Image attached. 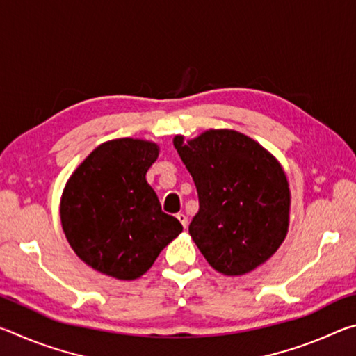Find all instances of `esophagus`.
Masks as SVG:
<instances>
[{
  "label": "esophagus",
  "mask_w": 356,
  "mask_h": 356,
  "mask_svg": "<svg viewBox=\"0 0 356 356\" xmlns=\"http://www.w3.org/2000/svg\"><path fill=\"white\" fill-rule=\"evenodd\" d=\"M176 216H177V220L180 221V225L184 226V229H186V226H188V218H186L184 213H177Z\"/></svg>",
  "instance_id": "1"
}]
</instances>
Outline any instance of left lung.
Segmentation results:
<instances>
[{"instance_id": "obj_1", "label": "left lung", "mask_w": 356, "mask_h": 356, "mask_svg": "<svg viewBox=\"0 0 356 356\" xmlns=\"http://www.w3.org/2000/svg\"><path fill=\"white\" fill-rule=\"evenodd\" d=\"M174 147L195 180L200 210L188 232L222 275L250 273L284 242L291 190L280 161L236 130H207Z\"/></svg>"}]
</instances>
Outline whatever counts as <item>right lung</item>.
<instances>
[{"label":"right lung","instance_id":"right-lung-1","mask_svg":"<svg viewBox=\"0 0 356 356\" xmlns=\"http://www.w3.org/2000/svg\"><path fill=\"white\" fill-rule=\"evenodd\" d=\"M152 141L119 138L95 147L65 184L61 225L84 264L131 281L152 267L182 225L161 212L146 172L159 159Z\"/></svg>","mask_w":356,"mask_h":356}]
</instances>
